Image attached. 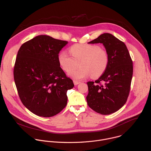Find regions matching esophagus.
I'll list each match as a JSON object with an SVG mask.
<instances>
[{
  "label": "esophagus",
  "mask_w": 151,
  "mask_h": 151,
  "mask_svg": "<svg viewBox=\"0 0 151 151\" xmlns=\"http://www.w3.org/2000/svg\"><path fill=\"white\" fill-rule=\"evenodd\" d=\"M73 82H74V84L75 86H77V85H78V84H79L80 83V82L78 81H74Z\"/></svg>",
  "instance_id": "obj_1"
}]
</instances>
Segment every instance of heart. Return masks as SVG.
Masks as SVG:
<instances>
[{
    "label": "heart",
    "mask_w": 151,
    "mask_h": 151,
    "mask_svg": "<svg viewBox=\"0 0 151 151\" xmlns=\"http://www.w3.org/2000/svg\"><path fill=\"white\" fill-rule=\"evenodd\" d=\"M70 56L65 52L59 53V65L66 72L75 68L78 64L81 67L68 73L70 77L76 80L86 78L91 74L96 78L104 73L109 62L108 52L96 45L77 44L69 49Z\"/></svg>",
    "instance_id": "heart-1"
}]
</instances>
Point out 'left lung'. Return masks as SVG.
Instances as JSON below:
<instances>
[{
	"mask_svg": "<svg viewBox=\"0 0 151 151\" xmlns=\"http://www.w3.org/2000/svg\"><path fill=\"white\" fill-rule=\"evenodd\" d=\"M102 43L109 56L104 73L95 82L87 83L86 101L101 114L116 112L126 104L133 73L132 61L126 45L114 35L104 33L88 43Z\"/></svg>",
	"mask_w": 151,
	"mask_h": 151,
	"instance_id": "obj_1",
	"label": "left lung"
}]
</instances>
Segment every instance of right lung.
<instances>
[{"label": "right lung", "mask_w": 151, "mask_h": 151, "mask_svg": "<svg viewBox=\"0 0 151 151\" xmlns=\"http://www.w3.org/2000/svg\"><path fill=\"white\" fill-rule=\"evenodd\" d=\"M68 42L41 35L23 43L17 55L14 79L23 105L34 114L49 117L67 103L74 85L60 67L58 56Z\"/></svg>", "instance_id": "add662e5"}]
</instances>
